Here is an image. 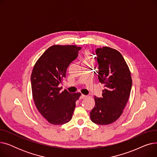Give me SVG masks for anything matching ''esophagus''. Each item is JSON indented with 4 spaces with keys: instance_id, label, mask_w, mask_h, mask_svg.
I'll return each instance as SVG.
<instances>
[{
    "instance_id": "obj_1",
    "label": "esophagus",
    "mask_w": 157,
    "mask_h": 157,
    "mask_svg": "<svg viewBox=\"0 0 157 157\" xmlns=\"http://www.w3.org/2000/svg\"><path fill=\"white\" fill-rule=\"evenodd\" d=\"M86 97H87V96L85 95H83V94H82V95L80 96V98H81V99H83V98H86Z\"/></svg>"
}]
</instances>
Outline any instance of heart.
Returning <instances> with one entry per match:
<instances>
[{
	"instance_id": "1",
	"label": "heart",
	"mask_w": 157,
	"mask_h": 157,
	"mask_svg": "<svg viewBox=\"0 0 157 157\" xmlns=\"http://www.w3.org/2000/svg\"><path fill=\"white\" fill-rule=\"evenodd\" d=\"M89 59H90V57H89V54H88V52H86V53H85V61H88V60H89Z\"/></svg>"
}]
</instances>
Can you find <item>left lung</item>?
I'll use <instances>...</instances> for the list:
<instances>
[{"mask_svg":"<svg viewBox=\"0 0 157 157\" xmlns=\"http://www.w3.org/2000/svg\"><path fill=\"white\" fill-rule=\"evenodd\" d=\"M97 76L104 84L102 97H94L95 104L90 112L91 120L98 125L117 121L128 101L132 81L128 65L121 54L109 47L97 48Z\"/></svg>","mask_w":157,"mask_h":157,"instance_id":"left-lung-1","label":"left lung"}]
</instances>
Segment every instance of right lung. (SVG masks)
Segmentation results:
<instances>
[{
    "instance_id": "right-lung-1",
    "label": "right lung",
    "mask_w": 157,
    "mask_h": 157,
    "mask_svg": "<svg viewBox=\"0 0 157 157\" xmlns=\"http://www.w3.org/2000/svg\"><path fill=\"white\" fill-rule=\"evenodd\" d=\"M81 49L75 45H53L40 56L33 68V99L39 112L51 124L63 125L72 117L81 94H71L66 90L60 92L59 85Z\"/></svg>"
}]
</instances>
